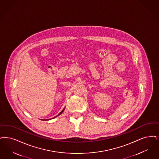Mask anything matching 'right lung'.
<instances>
[{"instance_id": "right-lung-1", "label": "right lung", "mask_w": 159, "mask_h": 159, "mask_svg": "<svg viewBox=\"0 0 159 159\" xmlns=\"http://www.w3.org/2000/svg\"><path fill=\"white\" fill-rule=\"evenodd\" d=\"M63 111H64V109H63V111H61V112H60V114H59V115L61 114V113H62V112H63ZM54 118H55V117H54Z\"/></svg>"}]
</instances>
